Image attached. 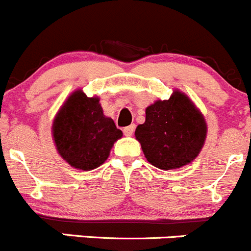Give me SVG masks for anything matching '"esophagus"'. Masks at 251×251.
<instances>
[{
    "label": "esophagus",
    "instance_id": "esophagus-1",
    "mask_svg": "<svg viewBox=\"0 0 251 251\" xmlns=\"http://www.w3.org/2000/svg\"><path fill=\"white\" fill-rule=\"evenodd\" d=\"M134 129H135V126H134V125L126 126V128L123 129V133H125L126 136H131V135H133V133H134Z\"/></svg>",
    "mask_w": 251,
    "mask_h": 251
}]
</instances>
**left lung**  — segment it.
Segmentation results:
<instances>
[{"label": "left lung", "mask_w": 251, "mask_h": 251, "mask_svg": "<svg viewBox=\"0 0 251 251\" xmlns=\"http://www.w3.org/2000/svg\"><path fill=\"white\" fill-rule=\"evenodd\" d=\"M207 125L195 103L175 89L168 100H156L145 110V122L135 129L146 160L160 170H177L198 157Z\"/></svg>", "instance_id": "left-lung-1"}]
</instances>
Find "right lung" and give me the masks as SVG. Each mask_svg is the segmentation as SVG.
Segmentation results:
<instances>
[{
	"mask_svg": "<svg viewBox=\"0 0 251 251\" xmlns=\"http://www.w3.org/2000/svg\"><path fill=\"white\" fill-rule=\"evenodd\" d=\"M51 133L59 156L80 171L100 167L123 135L112 118L103 115L100 98H88L81 89L73 91L59 107Z\"/></svg>",
	"mask_w": 251,
	"mask_h": 251,
	"instance_id": "1",
	"label": "right lung"
}]
</instances>
